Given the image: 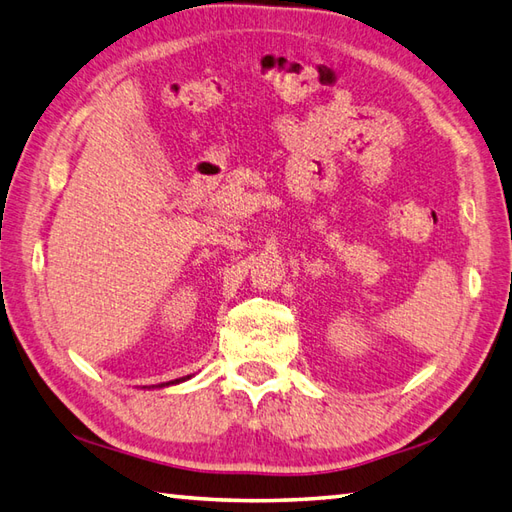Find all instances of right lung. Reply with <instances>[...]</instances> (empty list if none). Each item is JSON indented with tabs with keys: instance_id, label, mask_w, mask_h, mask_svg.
<instances>
[{
	"instance_id": "1",
	"label": "right lung",
	"mask_w": 512,
	"mask_h": 512,
	"mask_svg": "<svg viewBox=\"0 0 512 512\" xmlns=\"http://www.w3.org/2000/svg\"><path fill=\"white\" fill-rule=\"evenodd\" d=\"M187 378H190V375H187ZM174 382H181V380H174ZM161 387H163V384H161Z\"/></svg>"
}]
</instances>
